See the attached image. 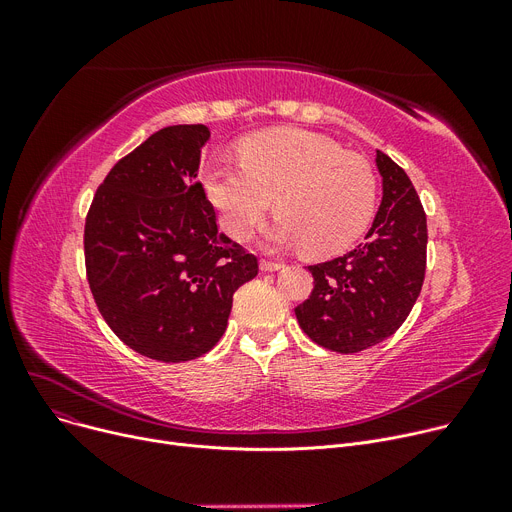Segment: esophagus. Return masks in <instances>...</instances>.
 Masks as SVG:
<instances>
[{"mask_svg":"<svg viewBox=\"0 0 512 512\" xmlns=\"http://www.w3.org/2000/svg\"><path fill=\"white\" fill-rule=\"evenodd\" d=\"M280 267H282V263H276V261H261L259 263V270L261 272H278L280 270Z\"/></svg>","mask_w":512,"mask_h":512,"instance_id":"34e87169","label":"esophagus"}]
</instances>
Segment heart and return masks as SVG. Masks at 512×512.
Returning a JSON list of instances; mask_svg holds the SVG:
<instances>
[{"mask_svg":"<svg viewBox=\"0 0 512 512\" xmlns=\"http://www.w3.org/2000/svg\"><path fill=\"white\" fill-rule=\"evenodd\" d=\"M240 166L211 164L203 174L209 203L234 238H247L276 197L278 220L265 238L313 257L348 249L373 218L378 182L367 161L303 128H270L242 139Z\"/></svg>","mask_w":512,"mask_h":512,"instance_id":"heart-1","label":"heart"}]
</instances>
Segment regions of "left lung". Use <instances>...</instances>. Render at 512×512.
Wrapping results in <instances>:
<instances>
[{"instance_id":"obj_1","label":"left lung","mask_w":512,"mask_h":512,"mask_svg":"<svg viewBox=\"0 0 512 512\" xmlns=\"http://www.w3.org/2000/svg\"><path fill=\"white\" fill-rule=\"evenodd\" d=\"M382 203L357 249L309 265L315 286L294 309L303 332L351 355L390 338L411 313L425 276L427 222L407 172L378 151Z\"/></svg>"}]
</instances>
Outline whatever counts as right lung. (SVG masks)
Listing matches in <instances>:
<instances>
[{"label": "right lung", "mask_w": 512, "mask_h": 512, "mask_svg": "<svg viewBox=\"0 0 512 512\" xmlns=\"http://www.w3.org/2000/svg\"><path fill=\"white\" fill-rule=\"evenodd\" d=\"M209 139L205 124L151 134L105 176L85 224L87 278L105 324L161 363L211 351L234 292L257 276V257L218 230L197 182Z\"/></svg>", "instance_id": "obj_1"}]
</instances>
